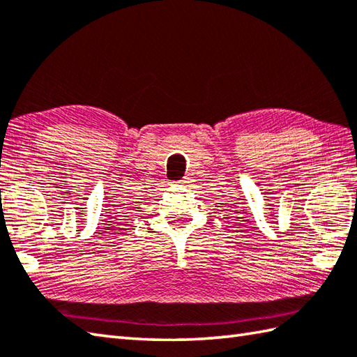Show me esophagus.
I'll list each match as a JSON object with an SVG mask.
<instances>
[{
  "label": "esophagus",
  "mask_w": 357,
  "mask_h": 357,
  "mask_svg": "<svg viewBox=\"0 0 357 357\" xmlns=\"http://www.w3.org/2000/svg\"><path fill=\"white\" fill-rule=\"evenodd\" d=\"M187 183H188V179H185V178H184V179H181V181H178V184H179V185H187Z\"/></svg>",
  "instance_id": "34e87169"
}]
</instances>
